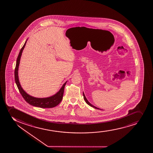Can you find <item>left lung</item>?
<instances>
[{
    "mask_svg": "<svg viewBox=\"0 0 153 153\" xmlns=\"http://www.w3.org/2000/svg\"><path fill=\"white\" fill-rule=\"evenodd\" d=\"M83 97H84V98L85 102H86L87 103V104H88V105H90L91 107H92L93 108H94L95 109H99V110H100V109H99V108H98L96 107H95V106H94V105H91V104L89 102H88V100H87V98H86V97H85V94L84 93V92H83Z\"/></svg>",
    "mask_w": 153,
    "mask_h": 153,
    "instance_id": "left-lung-1",
    "label": "left lung"
}]
</instances>
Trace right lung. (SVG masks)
Segmentation results:
<instances>
[{
	"label": "right lung",
	"instance_id": "1",
	"mask_svg": "<svg viewBox=\"0 0 153 153\" xmlns=\"http://www.w3.org/2000/svg\"><path fill=\"white\" fill-rule=\"evenodd\" d=\"M26 43H27V41L25 42L23 47L21 48V50L20 51L19 53L17 59L16 67L15 68V81L18 90L21 95L25 99V100L30 105L37 107L43 108H51L55 107L56 105L60 104V102H61L62 100L63 99L64 87L67 82L64 84L62 88L59 90V91L57 92L56 94L53 95L52 97H47V98H36L34 97H31L27 94L23 90V89L21 88V85L20 84L19 81L18 79V70L20 60L22 55V53L25 46Z\"/></svg>",
	"mask_w": 153,
	"mask_h": 153
}]
</instances>
